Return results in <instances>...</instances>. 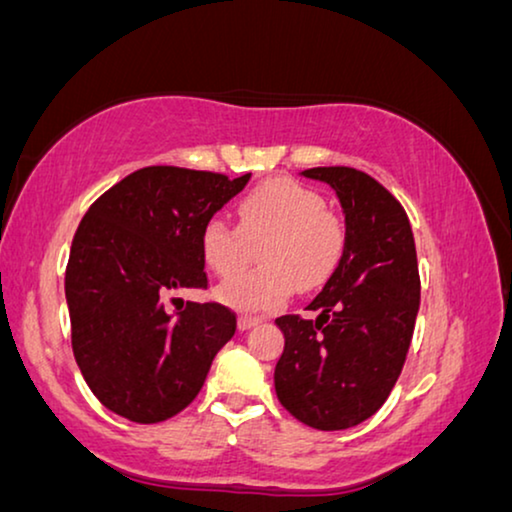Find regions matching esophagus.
Masks as SVG:
<instances>
[{"label": "esophagus", "instance_id": "1", "mask_svg": "<svg viewBox=\"0 0 512 512\" xmlns=\"http://www.w3.org/2000/svg\"><path fill=\"white\" fill-rule=\"evenodd\" d=\"M257 324H262V319L259 317H248V315L239 317V331H250V329H255Z\"/></svg>", "mask_w": 512, "mask_h": 512}]
</instances>
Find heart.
I'll use <instances>...</instances> for the list:
<instances>
[{"label": "heart", "mask_w": 512, "mask_h": 512, "mask_svg": "<svg viewBox=\"0 0 512 512\" xmlns=\"http://www.w3.org/2000/svg\"><path fill=\"white\" fill-rule=\"evenodd\" d=\"M239 230L213 218L202 230L204 262L220 278H233L260 249L262 270L220 287V301L239 310H271L294 294L329 280L345 253V225L324 209L322 195L296 181H269L236 204Z\"/></svg>", "instance_id": "b5f03b06"}]
</instances>
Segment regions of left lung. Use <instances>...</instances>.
<instances>
[{
	"label": "left lung",
	"instance_id": "left-lung-1",
	"mask_svg": "<svg viewBox=\"0 0 512 512\" xmlns=\"http://www.w3.org/2000/svg\"><path fill=\"white\" fill-rule=\"evenodd\" d=\"M345 216V253L308 305L317 319L278 317L285 349L276 393L301 423L347 430L368 421L391 395L407 358L421 305L414 234L402 204L354 167H312Z\"/></svg>",
	"mask_w": 512,
	"mask_h": 512
}]
</instances>
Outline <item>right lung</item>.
Returning <instances> with one entry per match:
<instances>
[{
    "label": "right lung",
    "instance_id": "obj_1",
    "mask_svg": "<svg viewBox=\"0 0 512 512\" xmlns=\"http://www.w3.org/2000/svg\"><path fill=\"white\" fill-rule=\"evenodd\" d=\"M250 174L142 167L98 197L66 266L73 354L91 393L133 423L177 416L202 391L236 317L218 303L167 312L181 289L207 287L202 230Z\"/></svg>",
    "mask_w": 512,
    "mask_h": 512
}]
</instances>
